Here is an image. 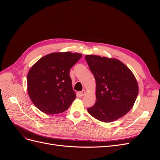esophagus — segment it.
I'll return each instance as SVG.
<instances>
[{
	"label": "esophagus",
	"instance_id": "esophagus-1",
	"mask_svg": "<svg viewBox=\"0 0 160 160\" xmlns=\"http://www.w3.org/2000/svg\"><path fill=\"white\" fill-rule=\"evenodd\" d=\"M85 93H86V91H85V90H83V91L80 92L79 95H80L81 96H84L85 94Z\"/></svg>",
	"mask_w": 160,
	"mask_h": 160
}]
</instances>
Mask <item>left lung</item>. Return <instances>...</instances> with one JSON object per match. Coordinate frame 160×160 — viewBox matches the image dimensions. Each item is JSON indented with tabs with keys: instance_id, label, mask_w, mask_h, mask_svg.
<instances>
[{
	"instance_id": "8db88e82",
	"label": "left lung",
	"mask_w": 160,
	"mask_h": 160,
	"mask_svg": "<svg viewBox=\"0 0 160 160\" xmlns=\"http://www.w3.org/2000/svg\"><path fill=\"white\" fill-rule=\"evenodd\" d=\"M85 59L96 82V102L89 113L100 122L110 123L132 109L138 94L135 77L123 62L114 58L88 55Z\"/></svg>"
}]
</instances>
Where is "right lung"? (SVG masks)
<instances>
[{
    "label": "right lung",
    "instance_id": "1",
    "mask_svg": "<svg viewBox=\"0 0 160 160\" xmlns=\"http://www.w3.org/2000/svg\"><path fill=\"white\" fill-rule=\"evenodd\" d=\"M82 57L80 53L56 52L34 64L27 75V91L32 103L46 114H58L75 99L69 70Z\"/></svg>",
    "mask_w": 160,
    "mask_h": 160
}]
</instances>
